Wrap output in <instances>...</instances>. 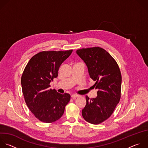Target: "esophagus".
Listing matches in <instances>:
<instances>
[{
    "label": "esophagus",
    "mask_w": 148,
    "mask_h": 148,
    "mask_svg": "<svg viewBox=\"0 0 148 148\" xmlns=\"http://www.w3.org/2000/svg\"><path fill=\"white\" fill-rule=\"evenodd\" d=\"M79 97V95H78L73 94V95H71V97L73 98V99H75L76 97Z\"/></svg>",
    "instance_id": "34e87169"
}]
</instances>
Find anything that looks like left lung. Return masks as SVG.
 Listing matches in <instances>:
<instances>
[{
    "instance_id": "left-lung-1",
    "label": "left lung",
    "mask_w": 148,
    "mask_h": 148,
    "mask_svg": "<svg viewBox=\"0 0 148 148\" xmlns=\"http://www.w3.org/2000/svg\"><path fill=\"white\" fill-rule=\"evenodd\" d=\"M76 53L86 64L97 89L95 98L86 96L82 117L90 124H100L110 117L119 103L121 87L119 67L112 56L99 47L78 49Z\"/></svg>"
}]
</instances>
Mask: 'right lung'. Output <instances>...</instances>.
<instances>
[{
  "label": "right lung",
  "instance_id": "add662e5",
  "mask_svg": "<svg viewBox=\"0 0 148 148\" xmlns=\"http://www.w3.org/2000/svg\"><path fill=\"white\" fill-rule=\"evenodd\" d=\"M73 50L43 51L34 55L23 73L21 82L25 103L36 118L51 123L59 120L70 100V95L50 89V83L58 76L62 63Z\"/></svg>",
  "mask_w": 148,
  "mask_h": 148
}]
</instances>
